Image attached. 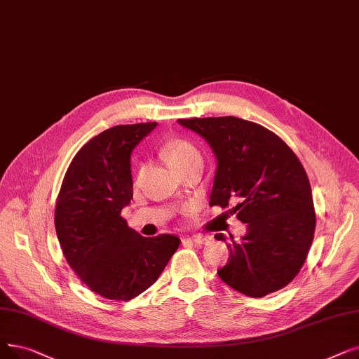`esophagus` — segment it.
<instances>
[{"label": "esophagus", "instance_id": "1", "mask_svg": "<svg viewBox=\"0 0 359 359\" xmlns=\"http://www.w3.org/2000/svg\"><path fill=\"white\" fill-rule=\"evenodd\" d=\"M191 241L196 245H207V243L212 242V238L211 236H204V235H194L191 238Z\"/></svg>", "mask_w": 359, "mask_h": 359}]
</instances>
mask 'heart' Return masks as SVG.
<instances>
[{"instance_id": "1", "label": "heart", "mask_w": 359, "mask_h": 359, "mask_svg": "<svg viewBox=\"0 0 359 359\" xmlns=\"http://www.w3.org/2000/svg\"><path fill=\"white\" fill-rule=\"evenodd\" d=\"M161 155L164 161L171 168H175L195 157H199V152L192 144L183 141V139H171L163 147Z\"/></svg>"}]
</instances>
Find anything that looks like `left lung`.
<instances>
[{
  "mask_svg": "<svg viewBox=\"0 0 359 359\" xmlns=\"http://www.w3.org/2000/svg\"><path fill=\"white\" fill-rule=\"evenodd\" d=\"M211 147L217 170L210 205L229 207L246 224L231 238L229 261L217 270L226 285L262 298L287 286L304 266L314 239L316 212L305 170L293 151L269 129L238 117L180 118ZM217 241H226L218 233Z\"/></svg>",
  "mask_w": 359,
  "mask_h": 359,
  "instance_id": "left-lung-1",
  "label": "left lung"
}]
</instances>
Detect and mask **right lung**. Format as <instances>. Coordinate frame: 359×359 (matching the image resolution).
Wrapping results in <instances>:
<instances>
[{
	"instance_id": "add662e5",
	"label": "right lung",
	"mask_w": 359,
	"mask_h": 359,
	"mask_svg": "<svg viewBox=\"0 0 359 359\" xmlns=\"http://www.w3.org/2000/svg\"><path fill=\"white\" fill-rule=\"evenodd\" d=\"M157 123L121 124L85 144L72 160L55 207V231L69 266L102 298L129 301L147 290L179 248L173 235L144 238L121 210L133 199L132 151Z\"/></svg>"
}]
</instances>
